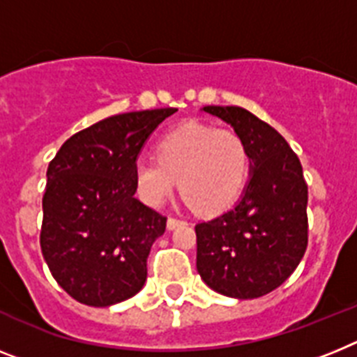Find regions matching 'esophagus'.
Masks as SVG:
<instances>
[{
  "label": "esophagus",
  "instance_id": "1",
  "mask_svg": "<svg viewBox=\"0 0 357 357\" xmlns=\"http://www.w3.org/2000/svg\"><path fill=\"white\" fill-rule=\"evenodd\" d=\"M183 225H187V221L178 220V218H169V220H167V227H169V230L178 229V227H183Z\"/></svg>",
  "mask_w": 357,
  "mask_h": 357
}]
</instances>
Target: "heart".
Instances as JSON below:
<instances>
[{
  "mask_svg": "<svg viewBox=\"0 0 357 357\" xmlns=\"http://www.w3.org/2000/svg\"><path fill=\"white\" fill-rule=\"evenodd\" d=\"M154 160L134 165V188L158 208L178 185L196 214L211 218L234 205L250 170V152L234 130L199 121L172 128L155 145Z\"/></svg>",
  "mask_w": 357,
  "mask_h": 357,
  "instance_id": "heart-1",
  "label": "heart"
}]
</instances>
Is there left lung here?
<instances>
[{
  "mask_svg": "<svg viewBox=\"0 0 357 357\" xmlns=\"http://www.w3.org/2000/svg\"><path fill=\"white\" fill-rule=\"evenodd\" d=\"M243 137L250 179L230 211L196 225V268L212 290L254 299L287 281L308 243V188L296 152L241 107H203Z\"/></svg>",
  "mask_w": 357,
  "mask_h": 357,
  "instance_id": "1",
  "label": "left lung"
}]
</instances>
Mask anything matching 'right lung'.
<instances>
[{"mask_svg": "<svg viewBox=\"0 0 357 357\" xmlns=\"http://www.w3.org/2000/svg\"><path fill=\"white\" fill-rule=\"evenodd\" d=\"M178 109L110 116L63 143L47 169L41 252L68 296L110 307L136 296L167 218L134 197L143 145Z\"/></svg>", "mask_w": 357, "mask_h": 357, "instance_id": "1", "label": "right lung"}]
</instances>
